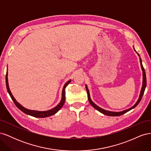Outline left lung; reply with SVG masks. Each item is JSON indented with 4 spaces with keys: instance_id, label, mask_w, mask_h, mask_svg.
<instances>
[{
    "instance_id": "obj_1",
    "label": "left lung",
    "mask_w": 151,
    "mask_h": 151,
    "mask_svg": "<svg viewBox=\"0 0 151 151\" xmlns=\"http://www.w3.org/2000/svg\"><path fill=\"white\" fill-rule=\"evenodd\" d=\"M134 49L135 51V52L137 53L138 56L139 57V59H140V66H141V68H142V77H143V81H142V89L140 90V95H139V99L137 100V101L136 102V103L133 106L129 108V109H125V110H123V111H108V110H106V109H104L103 108H101V107L98 106V105L96 104L92 100H91V96H90V93H89V89L88 88V86H87V85L86 84V91H87V93H88V99H89V101L90 103V104L92 105V106L95 108L96 109H97L98 111H99L100 113H101L103 114H104V115H107V116H120L122 115H123V114H124L128 111H129L130 110H131V109H134V108H135L137 105L139 104V103H140V101H141L142 99V98L143 96V94L144 93V91H145V89L146 88V83H147V81H146V75H145V70H144V68L142 65V59L140 57V55L139 54L136 52V50H135L134 47Z\"/></svg>"
}]
</instances>
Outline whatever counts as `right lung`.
<instances>
[{"label":"right lung","mask_w":151,"mask_h":151,"mask_svg":"<svg viewBox=\"0 0 151 151\" xmlns=\"http://www.w3.org/2000/svg\"><path fill=\"white\" fill-rule=\"evenodd\" d=\"M8 72L7 71L6 73V88L7 89V91L9 94L10 96L12 99V100L13 101V102L14 103L16 106L19 108L21 111H22L23 113L27 114V115L34 116V117H36V118H45V117H48L50 116H52L53 115H55L56 113H57L60 109H61V108L63 106V104L65 103V88L69 84L71 80H69L68 81H67V83L63 86V88L62 89V99L60 102L55 107H54L53 108L49 109V110L47 111H36V110H31V109H28L26 108H24V106H22L21 104H19L18 103L16 99L14 98V96H12L9 87V84H8Z\"/></svg>","instance_id":"add662e5"}]
</instances>
